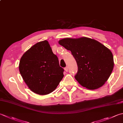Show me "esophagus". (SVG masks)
<instances>
[{"mask_svg": "<svg viewBox=\"0 0 123 123\" xmlns=\"http://www.w3.org/2000/svg\"><path fill=\"white\" fill-rule=\"evenodd\" d=\"M64 70L66 71V72L68 71V67H65V68H64Z\"/></svg>", "mask_w": 123, "mask_h": 123, "instance_id": "esophagus-1", "label": "esophagus"}]
</instances>
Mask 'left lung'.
Wrapping results in <instances>:
<instances>
[{
  "label": "left lung",
  "instance_id": "8db88e82",
  "mask_svg": "<svg viewBox=\"0 0 123 123\" xmlns=\"http://www.w3.org/2000/svg\"><path fill=\"white\" fill-rule=\"evenodd\" d=\"M59 44L70 50L78 66L74 76L78 83L90 90L104 85L114 68L111 52L98 41L87 37L64 38Z\"/></svg>",
  "mask_w": 123,
  "mask_h": 123
}]
</instances>
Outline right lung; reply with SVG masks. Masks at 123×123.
<instances>
[{"label": "right lung", "instance_id": "obj_1", "mask_svg": "<svg viewBox=\"0 0 123 123\" xmlns=\"http://www.w3.org/2000/svg\"><path fill=\"white\" fill-rule=\"evenodd\" d=\"M19 71L31 91L39 95L52 92L64 76V69L47 40L37 43L23 55Z\"/></svg>", "mask_w": 123, "mask_h": 123}]
</instances>
